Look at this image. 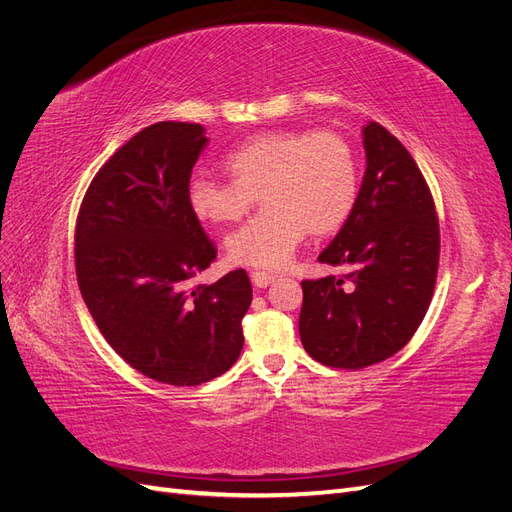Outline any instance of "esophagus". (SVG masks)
Instances as JSON below:
<instances>
[{"label": "esophagus", "instance_id": "esophagus-1", "mask_svg": "<svg viewBox=\"0 0 512 512\" xmlns=\"http://www.w3.org/2000/svg\"><path fill=\"white\" fill-rule=\"evenodd\" d=\"M250 277H252L254 286H258V288H267L275 280V275L267 273V271H252Z\"/></svg>", "mask_w": 512, "mask_h": 512}]
</instances>
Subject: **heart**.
<instances>
[{"label": "heart", "instance_id": "b5f03b06", "mask_svg": "<svg viewBox=\"0 0 512 512\" xmlns=\"http://www.w3.org/2000/svg\"><path fill=\"white\" fill-rule=\"evenodd\" d=\"M232 179L196 173L188 203L198 220L230 224L258 203L265 211L226 237L230 262L245 267H284L303 237L331 235L354 209L359 160L333 130H271L228 153Z\"/></svg>", "mask_w": 512, "mask_h": 512}]
</instances>
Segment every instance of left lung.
I'll return each instance as SVG.
<instances>
[{"instance_id": "1", "label": "left lung", "mask_w": 512, "mask_h": 512, "mask_svg": "<svg viewBox=\"0 0 512 512\" xmlns=\"http://www.w3.org/2000/svg\"><path fill=\"white\" fill-rule=\"evenodd\" d=\"M363 145L354 209L318 256L348 273L301 282L303 348L335 369H363L404 348L427 314L440 265L438 213L421 168L376 121Z\"/></svg>"}]
</instances>
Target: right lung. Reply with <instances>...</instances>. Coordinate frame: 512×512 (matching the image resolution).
Listing matches in <instances>:
<instances>
[{
	"instance_id": "add662e5",
	"label": "right lung",
	"mask_w": 512,
	"mask_h": 512,
	"mask_svg": "<svg viewBox=\"0 0 512 512\" xmlns=\"http://www.w3.org/2000/svg\"><path fill=\"white\" fill-rule=\"evenodd\" d=\"M205 145L200 123L141 130L91 179L74 230L76 280L100 333L136 371L173 386L235 365L252 303L243 269L192 284L218 256L188 203Z\"/></svg>"
}]
</instances>
